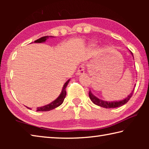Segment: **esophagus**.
<instances>
[{"instance_id": "1", "label": "esophagus", "mask_w": 149, "mask_h": 149, "mask_svg": "<svg viewBox=\"0 0 149 149\" xmlns=\"http://www.w3.org/2000/svg\"><path fill=\"white\" fill-rule=\"evenodd\" d=\"M85 74V70H84V65H80L78 68V70H77V75L78 76H80V75H83Z\"/></svg>"}]
</instances>
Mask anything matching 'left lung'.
Wrapping results in <instances>:
<instances>
[{
	"label": "left lung",
	"instance_id": "obj_1",
	"mask_svg": "<svg viewBox=\"0 0 149 149\" xmlns=\"http://www.w3.org/2000/svg\"><path fill=\"white\" fill-rule=\"evenodd\" d=\"M131 54H132V56H133V55L132 52H131ZM133 91H134V89H133V91H132V92L130 93V95L127 96V97H126L125 99H124L123 100H119V101H113V102L108 101H108H106V100L99 99L93 94L91 91V90L89 91V96L90 99L91 100V101L96 105L100 106V107H103V108H112L120 107H121V106H123L125 104H126V103L129 101L130 98L132 97Z\"/></svg>",
	"mask_w": 149,
	"mask_h": 149
}]
</instances>
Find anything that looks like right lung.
<instances>
[{"label": "right lung", "mask_w": 149, "mask_h": 149, "mask_svg": "<svg viewBox=\"0 0 149 149\" xmlns=\"http://www.w3.org/2000/svg\"><path fill=\"white\" fill-rule=\"evenodd\" d=\"M49 37H53L52 36H49ZM49 36H45V37H41V38H39V39L36 40V41H35L34 42H39V43L45 42V41H46L47 39L49 38ZM70 80V79H68L66 82L65 83L64 86H63L61 93H60L59 97H58L56 100H54V101H52V102H50V104H49L44 106V107L37 108V111H42H42H49V110H51L52 109H54L55 108H57L58 107H59L60 105H61L63 103V102H64V100L65 97V95H66L65 88H66ZM27 108H29L27 107ZM29 109H30V108H29Z\"/></svg>", "instance_id": "add662e5"}]
</instances>
